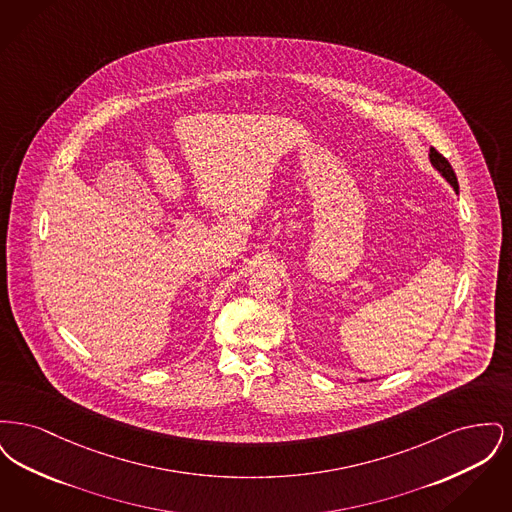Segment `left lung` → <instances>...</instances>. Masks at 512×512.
<instances>
[{
    "instance_id": "obj_1",
    "label": "left lung",
    "mask_w": 512,
    "mask_h": 512,
    "mask_svg": "<svg viewBox=\"0 0 512 512\" xmlns=\"http://www.w3.org/2000/svg\"><path fill=\"white\" fill-rule=\"evenodd\" d=\"M430 161H432V165L438 169L441 174H443V178L459 192V182H457V174L453 171V167L449 165V161L439 153L436 147H430Z\"/></svg>"
}]
</instances>
